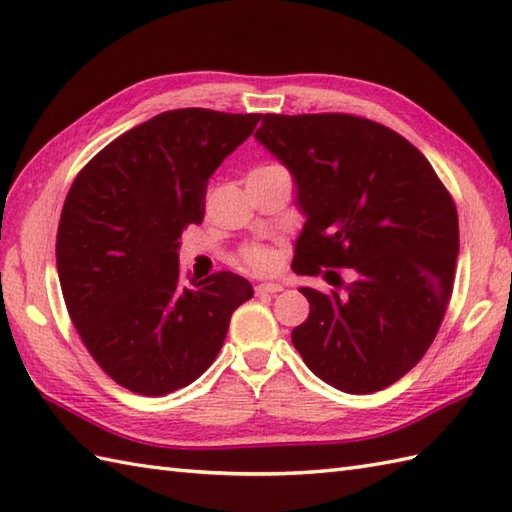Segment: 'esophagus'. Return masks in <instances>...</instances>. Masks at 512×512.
I'll list each match as a JSON object with an SVG mask.
<instances>
[{
    "label": "esophagus",
    "instance_id": "34e87169",
    "mask_svg": "<svg viewBox=\"0 0 512 512\" xmlns=\"http://www.w3.org/2000/svg\"><path fill=\"white\" fill-rule=\"evenodd\" d=\"M255 290L257 292H270V295H275V292L284 290V286H281V284H259Z\"/></svg>",
    "mask_w": 512,
    "mask_h": 512
}]
</instances>
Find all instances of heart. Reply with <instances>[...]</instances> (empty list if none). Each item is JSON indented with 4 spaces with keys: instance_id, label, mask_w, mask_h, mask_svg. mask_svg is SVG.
Here are the masks:
<instances>
[{
    "instance_id": "b5f03b06",
    "label": "heart",
    "mask_w": 512,
    "mask_h": 512,
    "mask_svg": "<svg viewBox=\"0 0 512 512\" xmlns=\"http://www.w3.org/2000/svg\"><path fill=\"white\" fill-rule=\"evenodd\" d=\"M257 169H284L281 165H264ZM279 262V250L270 244H248L239 250V264L255 275H268L273 273Z\"/></svg>"
}]
</instances>
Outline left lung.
<instances>
[{
    "label": "left lung",
    "instance_id": "1",
    "mask_svg": "<svg viewBox=\"0 0 512 512\" xmlns=\"http://www.w3.org/2000/svg\"><path fill=\"white\" fill-rule=\"evenodd\" d=\"M257 140L290 169L306 226L301 288L308 319L292 345L325 383L372 394L405 376L436 339L460 250L458 211L429 160L407 138L354 114H266ZM336 267H350L345 285Z\"/></svg>",
    "mask_w": 512,
    "mask_h": 512
}]
</instances>
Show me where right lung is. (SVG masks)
<instances>
[{
    "label": "right lung",
    "instance_id": "right-lung-1",
    "mask_svg": "<svg viewBox=\"0 0 512 512\" xmlns=\"http://www.w3.org/2000/svg\"><path fill=\"white\" fill-rule=\"evenodd\" d=\"M259 118L162 112L112 140L72 182L57 231L65 308L94 361L134 394L165 396L200 378L233 312L253 297L228 270L187 284L178 239L202 224L209 178Z\"/></svg>",
    "mask_w": 512,
    "mask_h": 512
}]
</instances>
